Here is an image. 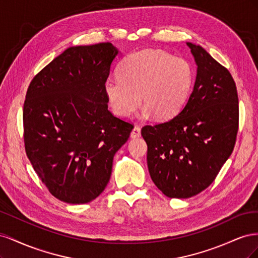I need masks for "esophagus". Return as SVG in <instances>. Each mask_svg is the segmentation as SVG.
<instances>
[{
	"instance_id": "1",
	"label": "esophagus",
	"mask_w": 258,
	"mask_h": 258,
	"mask_svg": "<svg viewBox=\"0 0 258 258\" xmlns=\"http://www.w3.org/2000/svg\"><path fill=\"white\" fill-rule=\"evenodd\" d=\"M130 137L132 139H136V138L141 137V128H140L139 126H136L134 129H132L131 134H130Z\"/></svg>"
}]
</instances>
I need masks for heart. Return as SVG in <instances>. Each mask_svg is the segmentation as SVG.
Segmentation results:
<instances>
[{"label":"heart","instance_id":"heart-1","mask_svg":"<svg viewBox=\"0 0 258 258\" xmlns=\"http://www.w3.org/2000/svg\"><path fill=\"white\" fill-rule=\"evenodd\" d=\"M194 80V68L186 59L148 48L124 58L119 76L108 77L103 88L107 103L117 116H130L142 100L146 113L167 119L184 106Z\"/></svg>","mask_w":258,"mask_h":258}]
</instances>
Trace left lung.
I'll use <instances>...</instances> for the list:
<instances>
[{
	"mask_svg": "<svg viewBox=\"0 0 258 258\" xmlns=\"http://www.w3.org/2000/svg\"><path fill=\"white\" fill-rule=\"evenodd\" d=\"M197 76L176 116L144 126L147 166L158 189L170 198L196 196L213 183L236 144L239 100L230 72L198 45L187 43Z\"/></svg>",
	"mask_w": 258,
	"mask_h": 258,
	"instance_id": "left-lung-1",
	"label": "left lung"
}]
</instances>
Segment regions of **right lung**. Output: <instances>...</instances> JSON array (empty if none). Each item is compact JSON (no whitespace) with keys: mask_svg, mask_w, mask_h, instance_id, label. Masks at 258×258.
Instances as JSON below:
<instances>
[{"mask_svg":"<svg viewBox=\"0 0 258 258\" xmlns=\"http://www.w3.org/2000/svg\"><path fill=\"white\" fill-rule=\"evenodd\" d=\"M117 53L110 42L70 47L27 90V156L49 192L68 204H87L104 190L114 155L134 129L107 110L103 86Z\"/></svg>","mask_w":258,"mask_h":258,"instance_id":"right-lung-1","label":"right lung"}]
</instances>
